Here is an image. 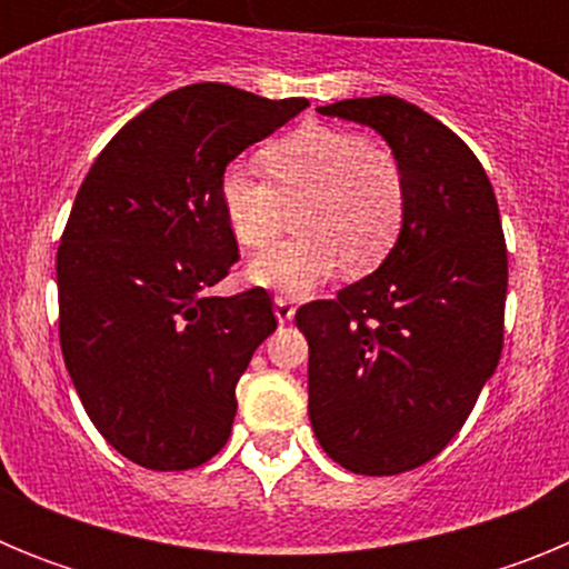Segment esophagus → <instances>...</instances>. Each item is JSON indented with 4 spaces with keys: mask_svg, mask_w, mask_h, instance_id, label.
<instances>
[{
    "mask_svg": "<svg viewBox=\"0 0 569 569\" xmlns=\"http://www.w3.org/2000/svg\"><path fill=\"white\" fill-rule=\"evenodd\" d=\"M273 310H276V319H279L281 325L293 321V316H296V305H293V299H288V296H276Z\"/></svg>",
    "mask_w": 569,
    "mask_h": 569,
    "instance_id": "obj_1",
    "label": "esophagus"
}]
</instances>
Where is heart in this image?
<instances>
[{
	"label": "heart",
	"instance_id": "b5f03b06",
	"mask_svg": "<svg viewBox=\"0 0 569 569\" xmlns=\"http://www.w3.org/2000/svg\"><path fill=\"white\" fill-rule=\"evenodd\" d=\"M273 184L244 164L219 182L224 222L241 248H264L296 213L299 236L250 261V281L305 296L345 264L347 276L373 273L399 241L407 190L399 162L359 133L305 124L264 150Z\"/></svg>",
	"mask_w": 569,
	"mask_h": 569
}]
</instances>
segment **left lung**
<instances>
[{
	"instance_id": "obj_1",
	"label": "left lung",
	"mask_w": 569,
	"mask_h": 569,
	"mask_svg": "<svg viewBox=\"0 0 569 569\" xmlns=\"http://www.w3.org/2000/svg\"><path fill=\"white\" fill-rule=\"evenodd\" d=\"M316 110L373 128L405 176V228L379 270L296 313L321 450L350 472L396 476L445 450L496 373L507 299L499 204L472 150L419 104L370 97Z\"/></svg>"
}]
</instances>
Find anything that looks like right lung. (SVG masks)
Segmentation results:
<instances>
[{
  "label": "right lung",
  "instance_id": "obj_1",
  "mask_svg": "<svg viewBox=\"0 0 569 569\" xmlns=\"http://www.w3.org/2000/svg\"><path fill=\"white\" fill-rule=\"evenodd\" d=\"M305 108L188 84L130 119L79 188L57 253L64 367L104 441L148 470L228 445L236 385L276 316L261 288L210 296L239 259L219 182Z\"/></svg>",
  "mask_w": 569,
  "mask_h": 569
}]
</instances>
